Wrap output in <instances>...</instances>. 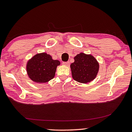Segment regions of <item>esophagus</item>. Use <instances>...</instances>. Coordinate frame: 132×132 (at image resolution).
Listing matches in <instances>:
<instances>
[{
  "mask_svg": "<svg viewBox=\"0 0 132 132\" xmlns=\"http://www.w3.org/2000/svg\"><path fill=\"white\" fill-rule=\"evenodd\" d=\"M63 64L64 65H65V66H69L70 64V63L69 62H63Z\"/></svg>",
  "mask_w": 132,
  "mask_h": 132,
  "instance_id": "esophagus-1",
  "label": "esophagus"
}]
</instances>
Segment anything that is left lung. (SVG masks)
<instances>
[{
    "instance_id": "left-lung-1",
    "label": "left lung",
    "mask_w": 132,
    "mask_h": 132,
    "mask_svg": "<svg viewBox=\"0 0 132 132\" xmlns=\"http://www.w3.org/2000/svg\"><path fill=\"white\" fill-rule=\"evenodd\" d=\"M74 62L70 64L73 79L86 84L93 80L99 69V63L91 54L80 53L74 58Z\"/></svg>"
}]
</instances>
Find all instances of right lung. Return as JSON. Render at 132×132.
<instances>
[{"instance_id":"add662e5","label":"right lung","mask_w":132,"mask_h":132,"mask_svg":"<svg viewBox=\"0 0 132 132\" xmlns=\"http://www.w3.org/2000/svg\"><path fill=\"white\" fill-rule=\"evenodd\" d=\"M60 64L58 60L52 59L46 53H37L27 63V72L30 79L37 83L48 82L54 77L57 66Z\"/></svg>"}]
</instances>
